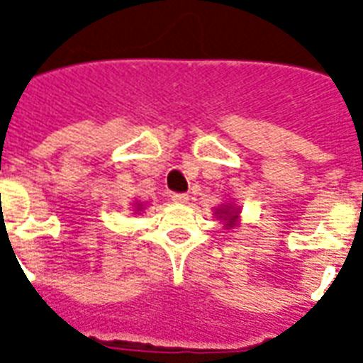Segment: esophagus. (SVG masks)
Here are the masks:
<instances>
[{
    "label": "esophagus",
    "instance_id": "1",
    "mask_svg": "<svg viewBox=\"0 0 363 363\" xmlns=\"http://www.w3.org/2000/svg\"><path fill=\"white\" fill-rule=\"evenodd\" d=\"M172 202H176V203H187L189 202V196L185 193H174V194H172Z\"/></svg>",
    "mask_w": 363,
    "mask_h": 363
}]
</instances>
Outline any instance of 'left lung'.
I'll use <instances>...</instances> for the list:
<instances>
[{
    "instance_id": "obj_1",
    "label": "left lung",
    "mask_w": 363,
    "mask_h": 363,
    "mask_svg": "<svg viewBox=\"0 0 363 363\" xmlns=\"http://www.w3.org/2000/svg\"><path fill=\"white\" fill-rule=\"evenodd\" d=\"M213 215L217 220L224 224L226 230H233L241 224V208L233 200H226V202L220 203L218 208H215Z\"/></svg>"
}]
</instances>
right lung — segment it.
<instances>
[{
	"instance_id": "right-lung-1",
	"label": "right lung",
	"mask_w": 363,
	"mask_h": 363,
	"mask_svg": "<svg viewBox=\"0 0 363 363\" xmlns=\"http://www.w3.org/2000/svg\"><path fill=\"white\" fill-rule=\"evenodd\" d=\"M146 206H148V203H145V202H135L133 206H131V208H133L135 215H140V213H143V211H145V209H146Z\"/></svg>"
}]
</instances>
